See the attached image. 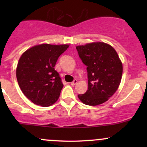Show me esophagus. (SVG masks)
<instances>
[{
  "instance_id": "obj_1",
  "label": "esophagus",
  "mask_w": 147,
  "mask_h": 147,
  "mask_svg": "<svg viewBox=\"0 0 147 147\" xmlns=\"http://www.w3.org/2000/svg\"><path fill=\"white\" fill-rule=\"evenodd\" d=\"M77 83H78V80H74L72 81V82H71L70 84H71V85H72V86H74V85H75Z\"/></svg>"
}]
</instances>
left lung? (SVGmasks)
I'll return each mask as SVG.
<instances>
[{
    "label": "left lung",
    "instance_id": "obj_1",
    "mask_svg": "<svg viewBox=\"0 0 147 147\" xmlns=\"http://www.w3.org/2000/svg\"><path fill=\"white\" fill-rule=\"evenodd\" d=\"M80 58L87 66L88 89L78 94L84 105L96 106L109 100L117 90L122 75V64L111 45L92 42L76 47Z\"/></svg>",
    "mask_w": 147,
    "mask_h": 147
}]
</instances>
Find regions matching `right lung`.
<instances>
[{"mask_svg": "<svg viewBox=\"0 0 147 147\" xmlns=\"http://www.w3.org/2000/svg\"><path fill=\"white\" fill-rule=\"evenodd\" d=\"M68 47L41 44L20 57L16 69L18 82L23 94L35 105L45 107L58 100L63 84L54 67Z\"/></svg>", "mask_w": 147, "mask_h": 147, "instance_id": "right-lung-1", "label": "right lung"}]
</instances>
